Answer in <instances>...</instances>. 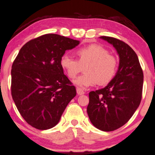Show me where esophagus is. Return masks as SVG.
<instances>
[{"mask_svg":"<svg viewBox=\"0 0 155 155\" xmlns=\"http://www.w3.org/2000/svg\"><path fill=\"white\" fill-rule=\"evenodd\" d=\"M76 92H77V94H79V95H82V94H84V91L83 90V89H81V88H79V87H77L76 88Z\"/></svg>","mask_w":155,"mask_h":155,"instance_id":"1","label":"esophagus"}]
</instances>
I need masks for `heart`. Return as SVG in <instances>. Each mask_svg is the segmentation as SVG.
<instances>
[{
	"label": "heart",
	"instance_id": "1",
	"mask_svg": "<svg viewBox=\"0 0 155 155\" xmlns=\"http://www.w3.org/2000/svg\"><path fill=\"white\" fill-rule=\"evenodd\" d=\"M78 60L63 54L60 63L71 79L75 78L81 71V66H84L87 74L79 76L74 83L81 89H87L100 84H107L115 77L118 71V61L113 54L97 44L78 48L76 50Z\"/></svg>",
	"mask_w": 155,
	"mask_h": 155
}]
</instances>
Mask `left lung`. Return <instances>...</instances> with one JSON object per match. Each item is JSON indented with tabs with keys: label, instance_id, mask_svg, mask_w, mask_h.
<instances>
[{
	"label": "left lung",
	"instance_id": "obj_1",
	"mask_svg": "<svg viewBox=\"0 0 155 155\" xmlns=\"http://www.w3.org/2000/svg\"><path fill=\"white\" fill-rule=\"evenodd\" d=\"M100 38L116 50L118 70L105 87L89 92L87 114L97 128L112 131L126 124L139 107L143 75L137 55L128 44L114 37Z\"/></svg>",
	"mask_w": 155,
	"mask_h": 155
}]
</instances>
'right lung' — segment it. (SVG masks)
Returning <instances> with one entry per match:
<instances>
[{
	"mask_svg": "<svg viewBox=\"0 0 155 155\" xmlns=\"http://www.w3.org/2000/svg\"><path fill=\"white\" fill-rule=\"evenodd\" d=\"M79 44L56 34H47L27 42L12 69V95L28 124L47 130L58 124L63 111L76 94L63 74L61 58Z\"/></svg>",
	"mask_w": 155,
	"mask_h": 155,
	"instance_id": "obj_1",
	"label": "right lung"
}]
</instances>
